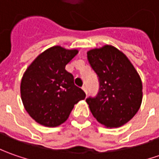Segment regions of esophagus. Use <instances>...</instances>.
Instances as JSON below:
<instances>
[{
  "label": "esophagus",
  "mask_w": 159,
  "mask_h": 159,
  "mask_svg": "<svg viewBox=\"0 0 159 159\" xmlns=\"http://www.w3.org/2000/svg\"><path fill=\"white\" fill-rule=\"evenodd\" d=\"M82 89L84 90V92H85L86 94H88V89H87V87H86V86H83Z\"/></svg>",
  "instance_id": "obj_1"
}]
</instances>
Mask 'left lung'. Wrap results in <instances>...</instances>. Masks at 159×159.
Instances as JSON below:
<instances>
[{
	"mask_svg": "<svg viewBox=\"0 0 159 159\" xmlns=\"http://www.w3.org/2000/svg\"><path fill=\"white\" fill-rule=\"evenodd\" d=\"M88 59L99 80V92L86 102L96 120L106 127L125 125L139 111L143 83L125 54L111 45L88 51Z\"/></svg>",
	"mask_w": 159,
	"mask_h": 159,
	"instance_id": "obj_1",
	"label": "left lung"
}]
</instances>
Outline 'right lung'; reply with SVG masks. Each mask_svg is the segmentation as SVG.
I'll use <instances>...</instances> for the list:
<instances>
[{
	"label": "right lung",
	"instance_id": "obj_1",
	"mask_svg": "<svg viewBox=\"0 0 159 159\" xmlns=\"http://www.w3.org/2000/svg\"><path fill=\"white\" fill-rule=\"evenodd\" d=\"M78 49L54 46L40 54L25 71L20 85L21 99L28 114L40 125L55 127L65 122L74 105L86 94L74 85L66 64Z\"/></svg>",
	"mask_w": 159,
	"mask_h": 159
}]
</instances>
